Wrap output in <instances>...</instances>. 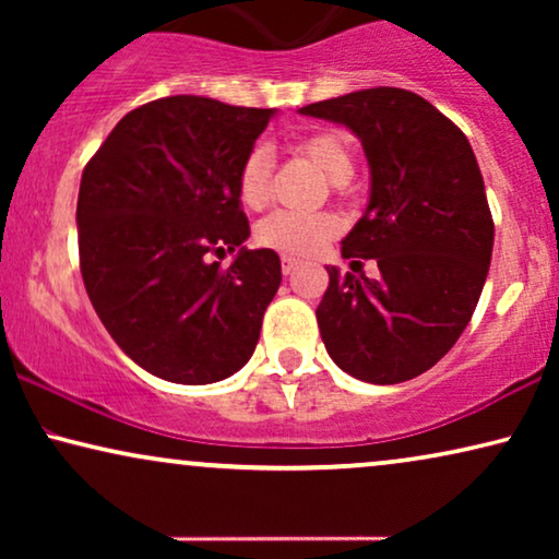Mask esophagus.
Segmentation results:
<instances>
[{
	"label": "esophagus",
	"instance_id": "1",
	"mask_svg": "<svg viewBox=\"0 0 559 559\" xmlns=\"http://www.w3.org/2000/svg\"><path fill=\"white\" fill-rule=\"evenodd\" d=\"M297 266H300V259H295V257H282V272L285 274H293Z\"/></svg>",
	"mask_w": 559,
	"mask_h": 559
}]
</instances>
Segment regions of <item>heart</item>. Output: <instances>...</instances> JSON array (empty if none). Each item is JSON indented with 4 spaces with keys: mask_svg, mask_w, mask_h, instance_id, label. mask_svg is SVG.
Returning <instances> with one entry per match:
<instances>
[{
    "mask_svg": "<svg viewBox=\"0 0 559 559\" xmlns=\"http://www.w3.org/2000/svg\"><path fill=\"white\" fill-rule=\"evenodd\" d=\"M297 152H302L328 180L335 186L350 180L354 175V152L343 134L318 132L297 142ZM270 175L272 157L264 147H254L241 163L236 178V193L243 209L257 211L270 201ZM338 234V218L331 213H295L274 211L257 224L254 239L259 247L274 249L285 257H305L318 251L328 239Z\"/></svg>",
    "mask_w": 559,
    "mask_h": 559,
    "instance_id": "obj_1",
    "label": "heart"
}]
</instances>
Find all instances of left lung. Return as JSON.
I'll list each match as a JSON object with an SVG mask.
<instances>
[{
	"mask_svg": "<svg viewBox=\"0 0 559 559\" xmlns=\"http://www.w3.org/2000/svg\"><path fill=\"white\" fill-rule=\"evenodd\" d=\"M343 124L369 159V203L341 241L379 277L331 274L318 328L328 356L369 384L432 369L468 325L493 249L484 175L465 134L423 96L379 86L302 106Z\"/></svg>",
	"mask_w": 559,
	"mask_h": 559,
	"instance_id": "obj_1",
	"label": "left lung"
}]
</instances>
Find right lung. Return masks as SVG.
I'll use <instances>...</instances> for the list:
<instances>
[{"label": "right lung", "instance_id": "1", "mask_svg": "<svg viewBox=\"0 0 559 559\" xmlns=\"http://www.w3.org/2000/svg\"><path fill=\"white\" fill-rule=\"evenodd\" d=\"M274 109L167 96L129 111L81 178V274L117 346L173 384L228 379L277 295V251L247 249L236 178ZM236 250L226 273L209 253Z\"/></svg>", "mask_w": 559, "mask_h": 559}]
</instances>
